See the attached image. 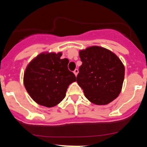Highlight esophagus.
Segmentation results:
<instances>
[{
    "label": "esophagus",
    "mask_w": 147,
    "mask_h": 147,
    "mask_svg": "<svg viewBox=\"0 0 147 147\" xmlns=\"http://www.w3.org/2000/svg\"><path fill=\"white\" fill-rule=\"evenodd\" d=\"M73 72H74V74L75 75V76H77V74H78V72H79V70L78 69H75V70L73 71Z\"/></svg>",
    "instance_id": "esophagus-1"
}]
</instances>
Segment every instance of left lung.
<instances>
[{"mask_svg": "<svg viewBox=\"0 0 147 147\" xmlns=\"http://www.w3.org/2000/svg\"><path fill=\"white\" fill-rule=\"evenodd\" d=\"M82 64L77 82L85 97L97 105H106L118 97L124 79V66L113 52L99 46L79 51Z\"/></svg>", "mask_w": 147, "mask_h": 147, "instance_id": "8db88e82", "label": "left lung"}]
</instances>
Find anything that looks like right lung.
<instances>
[{"label": "right lung", "mask_w": 147, "mask_h": 147, "mask_svg": "<svg viewBox=\"0 0 147 147\" xmlns=\"http://www.w3.org/2000/svg\"><path fill=\"white\" fill-rule=\"evenodd\" d=\"M61 52L41 53L27 66L23 77L26 90L39 105L52 107L65 97L68 86L76 81L68 70V59H62Z\"/></svg>", "instance_id": "add662e5"}]
</instances>
